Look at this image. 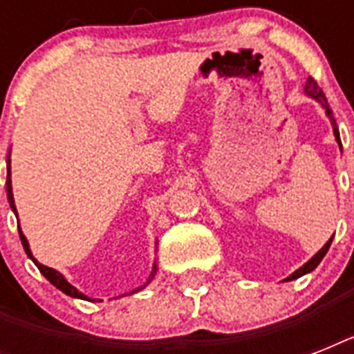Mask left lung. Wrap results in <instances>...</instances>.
Here are the masks:
<instances>
[{
  "label": "left lung",
  "mask_w": 354,
  "mask_h": 354,
  "mask_svg": "<svg viewBox=\"0 0 354 354\" xmlns=\"http://www.w3.org/2000/svg\"><path fill=\"white\" fill-rule=\"evenodd\" d=\"M305 93H307L308 97H313V99H316V101H318L319 104H322V106L325 108V113H327V118L330 119V124H333V130H335L336 141H338V145H340V149H342L340 132H338V127H336V121H335V118H333V110H330L329 104H327V99H325V95H324V91H322V88H319L318 82H316V80H314L313 77H308V79H307V84H305ZM333 236H335V235H333ZM333 236H330L329 241L325 242V246L322 248V250H319V252L316 253V255H314L313 259H310V261H307V263L303 264L301 268L296 270V272H294V274H292V275H288V277H286V281L297 279V277H301V275L308 274V272H313V270L316 268V266H318L319 263H322V259L325 257V253L329 252V246H330V242H333Z\"/></svg>",
  "instance_id": "left-lung-1"
}]
</instances>
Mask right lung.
Returning a JSON list of instances; mask_svg holds the SVG:
<instances>
[{
    "instance_id": "1",
    "label": "right lung",
    "mask_w": 354,
    "mask_h": 354,
    "mask_svg": "<svg viewBox=\"0 0 354 354\" xmlns=\"http://www.w3.org/2000/svg\"><path fill=\"white\" fill-rule=\"evenodd\" d=\"M8 158H10V156H8ZM7 198H8V204H10V209H12L14 213H16V205H14V196H12V185H10V160H8V174H7ZM18 232H19V241H21V244H24V250H25V253H27V257L32 259V263H35L36 266H38V270H40V274L44 275V277H46V279L49 281L51 285H55L58 288V290H62L64 294H68V296H71V297H79V299H90V297L84 296L82 292L77 290V288H75L73 285H69L68 281H66V277H64V275L60 274V272H57V270H53V268H49V266H44V264L38 263V261H36V259L32 257V253H30V248H29V242H27L25 235H24V233H21L19 226H18ZM154 274H156V264H154V266H152V274H150V279L154 277ZM141 288H143V286H141ZM141 288H136V290H133V292H139V290H141ZM133 292H132V294H133Z\"/></svg>"
}]
</instances>
